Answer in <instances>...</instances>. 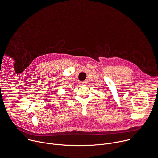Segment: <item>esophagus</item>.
<instances>
[{
	"label": "esophagus",
	"mask_w": 158,
	"mask_h": 158,
	"mask_svg": "<svg viewBox=\"0 0 158 158\" xmlns=\"http://www.w3.org/2000/svg\"><path fill=\"white\" fill-rule=\"evenodd\" d=\"M80 83H81V85H85L87 84V81H81Z\"/></svg>",
	"instance_id": "esophagus-1"
}]
</instances>
